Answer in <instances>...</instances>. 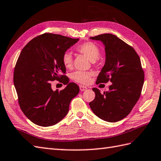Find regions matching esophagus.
<instances>
[{
    "label": "esophagus",
    "instance_id": "1",
    "mask_svg": "<svg viewBox=\"0 0 161 161\" xmlns=\"http://www.w3.org/2000/svg\"><path fill=\"white\" fill-rule=\"evenodd\" d=\"M80 91H84L86 90L87 89L86 86H80Z\"/></svg>",
    "mask_w": 161,
    "mask_h": 161
}]
</instances>
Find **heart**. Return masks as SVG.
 Listing matches in <instances>:
<instances>
[{
	"mask_svg": "<svg viewBox=\"0 0 161 161\" xmlns=\"http://www.w3.org/2000/svg\"><path fill=\"white\" fill-rule=\"evenodd\" d=\"M77 51L86 56L91 62H95L99 58L100 49L95 44L88 42L80 44L77 47ZM64 66L67 69H71L73 66L72 55L69 52L64 53L62 58ZM92 73L86 71H76L72 75V79L76 82L83 84L89 83L91 79Z\"/></svg>",
	"mask_w": 161,
	"mask_h": 161,
	"instance_id": "obj_1",
	"label": "heart"
}]
</instances>
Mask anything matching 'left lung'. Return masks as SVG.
I'll return each instance as SVG.
<instances>
[{"instance_id": "1", "label": "left lung", "mask_w": 161, "mask_h": 161, "mask_svg": "<svg viewBox=\"0 0 161 161\" xmlns=\"http://www.w3.org/2000/svg\"><path fill=\"white\" fill-rule=\"evenodd\" d=\"M105 47L106 61L97 84L112 82L109 91L101 94L93 88L95 98L89 103L94 114L108 122H117L128 116L139 100L144 83L140 58L134 48L117 36L104 33L90 38Z\"/></svg>"}]
</instances>
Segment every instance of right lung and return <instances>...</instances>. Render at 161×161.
<instances>
[{
  "mask_svg": "<svg viewBox=\"0 0 161 161\" xmlns=\"http://www.w3.org/2000/svg\"><path fill=\"white\" fill-rule=\"evenodd\" d=\"M78 41L47 33L32 39L22 50L15 66L14 84L22 111L35 124L48 127L60 121L79 93V86L69 83L62 75L66 68L62 60L64 53ZM54 80L67 86L62 91H53L51 82Z\"/></svg>",
  "mask_w": 161,
  "mask_h": 161,
  "instance_id": "obj_1",
  "label": "right lung"
}]
</instances>
